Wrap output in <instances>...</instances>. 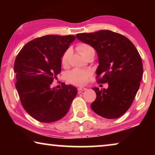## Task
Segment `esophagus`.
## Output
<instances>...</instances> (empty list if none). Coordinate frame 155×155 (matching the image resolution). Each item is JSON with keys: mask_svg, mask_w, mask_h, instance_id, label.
<instances>
[{"mask_svg": "<svg viewBox=\"0 0 155 155\" xmlns=\"http://www.w3.org/2000/svg\"><path fill=\"white\" fill-rule=\"evenodd\" d=\"M78 92H83V91L87 90V88H85V87H78Z\"/></svg>", "mask_w": 155, "mask_h": 155, "instance_id": "esophagus-1", "label": "esophagus"}]
</instances>
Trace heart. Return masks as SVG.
I'll return each mask as SVG.
<instances>
[{"label": "heart", "instance_id": "obj_1", "mask_svg": "<svg viewBox=\"0 0 155 155\" xmlns=\"http://www.w3.org/2000/svg\"><path fill=\"white\" fill-rule=\"evenodd\" d=\"M77 50L82 56L85 57L91 51H94V48L92 46L87 44H80L77 46ZM70 57V51L68 50L65 52L61 58V63L63 66H66L68 64ZM91 75V72L89 71H84V70L74 69L70 71L67 75V79L71 83L76 85H82L85 84L87 81L88 78Z\"/></svg>", "mask_w": 155, "mask_h": 155}]
</instances>
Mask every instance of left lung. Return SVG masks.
<instances>
[{"mask_svg": "<svg viewBox=\"0 0 155 155\" xmlns=\"http://www.w3.org/2000/svg\"><path fill=\"white\" fill-rule=\"evenodd\" d=\"M78 39L96 50L99 83L107 89L92 88L97 94L91 109L106 118H116L132 104L143 77V63L138 51L128 38L110 30L76 35Z\"/></svg>", "mask_w": 155, "mask_h": 155, "instance_id": "left-lung-1", "label": "left lung"}]
</instances>
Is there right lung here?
Returning a JSON list of instances; mask_svg holds the SVG:
<instances>
[{"label":"right lung","mask_w":155,"mask_h":155,"mask_svg":"<svg viewBox=\"0 0 155 155\" xmlns=\"http://www.w3.org/2000/svg\"><path fill=\"white\" fill-rule=\"evenodd\" d=\"M75 39L73 35H46L25 44L14 65L15 87L25 111L36 120L51 123L68 113L77 88L63 83L51 87L61 71V58Z\"/></svg>","instance_id":"obj_1"}]
</instances>
